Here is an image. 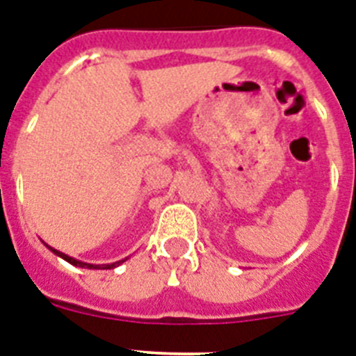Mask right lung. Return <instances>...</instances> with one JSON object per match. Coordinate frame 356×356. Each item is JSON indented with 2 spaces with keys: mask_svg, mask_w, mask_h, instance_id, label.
I'll return each mask as SVG.
<instances>
[{
  "mask_svg": "<svg viewBox=\"0 0 356 356\" xmlns=\"http://www.w3.org/2000/svg\"><path fill=\"white\" fill-rule=\"evenodd\" d=\"M46 246H48V244H46ZM49 250H51L55 254H58L60 259H64L65 262L72 264V266H76V267H87V269H114V267H118L119 264L124 262V260H119V262H114V264H103V266H94V264H85V262H80V260H76V259H71V257H67V254L60 253V251L53 250V248H49Z\"/></svg>",
  "mask_w": 356,
  "mask_h": 356,
  "instance_id": "add662e5",
  "label": "right lung"
}]
</instances>
